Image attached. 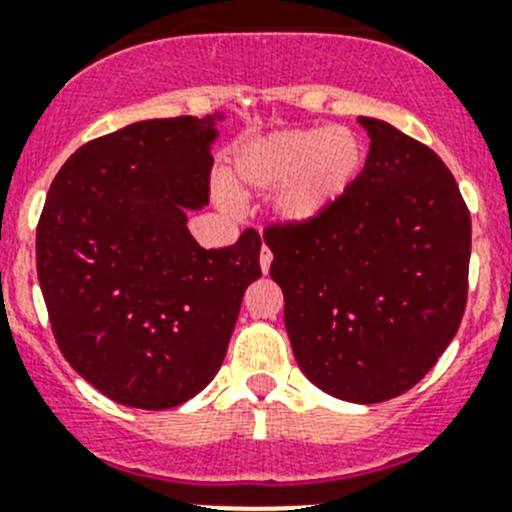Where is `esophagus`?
<instances>
[{
    "mask_svg": "<svg viewBox=\"0 0 512 512\" xmlns=\"http://www.w3.org/2000/svg\"><path fill=\"white\" fill-rule=\"evenodd\" d=\"M270 262H272V252L267 250V247H262V252H260V267H262V272H270Z\"/></svg>",
    "mask_w": 512,
    "mask_h": 512,
    "instance_id": "1",
    "label": "esophagus"
}]
</instances>
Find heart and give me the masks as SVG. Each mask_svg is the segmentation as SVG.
I'll return each instance as SVG.
<instances>
[{
    "label": "heart",
    "instance_id": "1",
    "mask_svg": "<svg viewBox=\"0 0 512 512\" xmlns=\"http://www.w3.org/2000/svg\"><path fill=\"white\" fill-rule=\"evenodd\" d=\"M364 166V146L348 128H285L232 151L227 189L234 197L275 189L272 214L285 227H308L348 194Z\"/></svg>",
    "mask_w": 512,
    "mask_h": 512
}]
</instances>
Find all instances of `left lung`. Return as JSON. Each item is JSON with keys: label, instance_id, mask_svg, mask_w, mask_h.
<instances>
[{"label": "left lung", "instance_id": "8db88e82", "mask_svg": "<svg viewBox=\"0 0 512 512\" xmlns=\"http://www.w3.org/2000/svg\"><path fill=\"white\" fill-rule=\"evenodd\" d=\"M371 143L346 197L308 227H272L270 275L300 371L353 404L412 389L450 346L467 300L472 224L432 148L358 116Z\"/></svg>", "mask_w": 512, "mask_h": 512}]
</instances>
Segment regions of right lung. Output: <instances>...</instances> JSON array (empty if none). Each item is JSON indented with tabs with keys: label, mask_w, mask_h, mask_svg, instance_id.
Masks as SVG:
<instances>
[{
	"label": "right lung",
	"mask_w": 512,
	"mask_h": 512,
	"mask_svg": "<svg viewBox=\"0 0 512 512\" xmlns=\"http://www.w3.org/2000/svg\"><path fill=\"white\" fill-rule=\"evenodd\" d=\"M224 113L151 118L85 143L57 171L37 227V278L62 356L133 409H171L217 376L260 237L204 250L186 214L209 204Z\"/></svg>",
	"instance_id": "right-lung-1"
}]
</instances>
